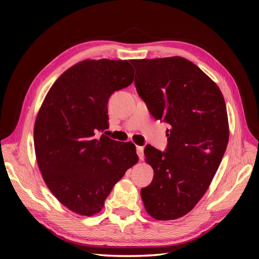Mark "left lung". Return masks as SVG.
<instances>
[{"instance_id":"1","label":"left lung","mask_w":259,"mask_h":259,"mask_svg":"<svg viewBox=\"0 0 259 259\" xmlns=\"http://www.w3.org/2000/svg\"><path fill=\"white\" fill-rule=\"evenodd\" d=\"M115 63L85 60L65 71L48 92L34 124L36 161L48 188L83 216L100 211L113 186L138 162L133 142L108 131L110 96L134 81L117 73Z\"/></svg>"}]
</instances>
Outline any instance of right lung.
I'll list each match as a JSON object with an SVG mask.
<instances>
[{"label":"right lung","mask_w":259,"mask_h":259,"mask_svg":"<svg viewBox=\"0 0 259 259\" xmlns=\"http://www.w3.org/2000/svg\"><path fill=\"white\" fill-rule=\"evenodd\" d=\"M149 61L150 75L136 88L153 118L167 123V147L145 152L155 175L141 198L151 217L172 221L207 191L226 151L228 118L221 90L196 64L180 57Z\"/></svg>","instance_id":"add662e5"}]
</instances>
